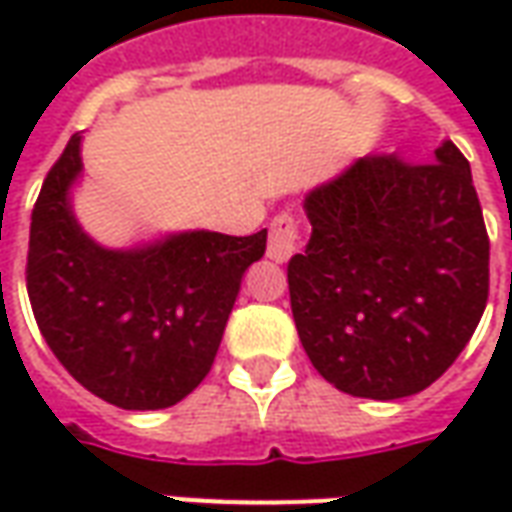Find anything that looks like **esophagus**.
Segmentation results:
<instances>
[{
	"label": "esophagus",
	"mask_w": 512,
	"mask_h": 512,
	"mask_svg": "<svg viewBox=\"0 0 512 512\" xmlns=\"http://www.w3.org/2000/svg\"><path fill=\"white\" fill-rule=\"evenodd\" d=\"M299 252V219L293 213H279L268 233V257L274 263H288Z\"/></svg>",
	"instance_id": "esophagus-1"
}]
</instances>
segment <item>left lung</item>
<instances>
[{
	"label": "left lung",
	"instance_id": "obj_1",
	"mask_svg": "<svg viewBox=\"0 0 512 512\" xmlns=\"http://www.w3.org/2000/svg\"><path fill=\"white\" fill-rule=\"evenodd\" d=\"M307 249L290 310L315 370L340 392H422L472 340L488 301V233L458 147L433 164L365 156L307 191Z\"/></svg>",
	"mask_w": 512,
	"mask_h": 512
}]
</instances>
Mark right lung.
Segmentation results:
<instances>
[{"label": "right lung", "mask_w": 512, "mask_h": 512, "mask_svg": "<svg viewBox=\"0 0 512 512\" xmlns=\"http://www.w3.org/2000/svg\"><path fill=\"white\" fill-rule=\"evenodd\" d=\"M82 134L49 169L32 211L27 293L43 340L84 389L128 411L180 403L208 376L244 271L266 252L255 235L186 230L109 249L71 205Z\"/></svg>", "instance_id": "right-lung-1"}]
</instances>
